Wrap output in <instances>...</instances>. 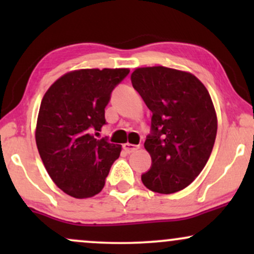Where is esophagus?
<instances>
[{
  "label": "esophagus",
  "mask_w": 254,
  "mask_h": 254,
  "mask_svg": "<svg viewBox=\"0 0 254 254\" xmlns=\"http://www.w3.org/2000/svg\"><path fill=\"white\" fill-rule=\"evenodd\" d=\"M139 148V145H135V144H131V143H124L123 144V149L127 151V154L130 153H133V151H136L137 149Z\"/></svg>",
  "instance_id": "esophagus-1"
}]
</instances>
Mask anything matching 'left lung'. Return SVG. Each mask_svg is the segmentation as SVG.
I'll use <instances>...</instances> for the list:
<instances>
[{
  "label": "left lung",
  "mask_w": 254,
  "mask_h": 254,
  "mask_svg": "<svg viewBox=\"0 0 254 254\" xmlns=\"http://www.w3.org/2000/svg\"><path fill=\"white\" fill-rule=\"evenodd\" d=\"M131 82L153 112L151 135L144 142L151 167L142 183L162 194L183 190L214 148L217 117L210 94L191 72L161 65L136 68Z\"/></svg>",
  "instance_id": "obj_1"
}]
</instances>
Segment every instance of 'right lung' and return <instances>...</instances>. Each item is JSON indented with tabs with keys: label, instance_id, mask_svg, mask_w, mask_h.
<instances>
[{
	"label": "right lung",
	"instance_id": "right-lung-1",
	"mask_svg": "<svg viewBox=\"0 0 254 254\" xmlns=\"http://www.w3.org/2000/svg\"><path fill=\"white\" fill-rule=\"evenodd\" d=\"M127 68L78 69L64 74L44 94L38 113L36 143L49 176L74 198H89L103 190L122 145L97 139L105 107Z\"/></svg>",
	"mask_w": 254,
	"mask_h": 254
}]
</instances>
